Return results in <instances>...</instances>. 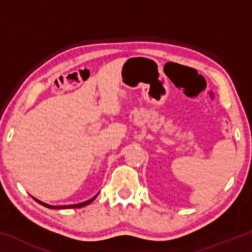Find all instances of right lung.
<instances>
[{
  "mask_svg": "<svg viewBox=\"0 0 252 252\" xmlns=\"http://www.w3.org/2000/svg\"><path fill=\"white\" fill-rule=\"evenodd\" d=\"M97 195H99V193L97 194H95L94 197L93 198H91L90 200H88V201H84V202H81V203H76V204H67V206H51V204H48V203H45V202H42V201H40L39 199H36V198H34V197H32L34 200H35V201L37 202V203H40V204H42V206L43 207H45V208H49V209H73V208H82V207H84V206H88L89 203H91L93 200H94Z\"/></svg>",
  "mask_w": 252,
  "mask_h": 252,
  "instance_id": "right-lung-1",
  "label": "right lung"
}]
</instances>
